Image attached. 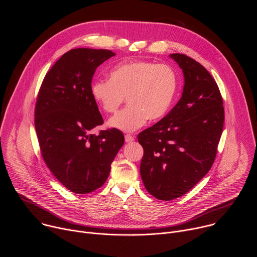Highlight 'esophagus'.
I'll return each mask as SVG.
<instances>
[{"mask_svg":"<svg viewBox=\"0 0 257 257\" xmlns=\"http://www.w3.org/2000/svg\"><path fill=\"white\" fill-rule=\"evenodd\" d=\"M125 141H126V142H132V141H134V136H132V135H130V134H126V135H125Z\"/></svg>","mask_w":257,"mask_h":257,"instance_id":"34e87169","label":"esophagus"}]
</instances>
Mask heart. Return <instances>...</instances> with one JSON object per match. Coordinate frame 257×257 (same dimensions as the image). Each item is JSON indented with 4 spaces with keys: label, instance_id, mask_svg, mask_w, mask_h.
Returning a JSON list of instances; mask_svg holds the SVG:
<instances>
[{
    "label": "heart",
    "instance_id": "heart-1",
    "mask_svg": "<svg viewBox=\"0 0 257 257\" xmlns=\"http://www.w3.org/2000/svg\"><path fill=\"white\" fill-rule=\"evenodd\" d=\"M177 89L178 76L172 67L135 61L114 67L109 79H95L90 94L101 111L108 114L115 113L126 96L128 104L107 125L132 132L149 119H163L173 105Z\"/></svg>",
    "mask_w": 257,
    "mask_h": 257
}]
</instances>
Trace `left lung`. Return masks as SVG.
<instances>
[{
	"label": "left lung",
	"mask_w": 257,
	"mask_h": 257,
	"mask_svg": "<svg viewBox=\"0 0 257 257\" xmlns=\"http://www.w3.org/2000/svg\"><path fill=\"white\" fill-rule=\"evenodd\" d=\"M184 76L182 96L154 126L138 134L140 175L154 197L187 193L210 170L224 127L223 98L209 72L183 54H171Z\"/></svg>",
	"instance_id": "8db88e82"
}]
</instances>
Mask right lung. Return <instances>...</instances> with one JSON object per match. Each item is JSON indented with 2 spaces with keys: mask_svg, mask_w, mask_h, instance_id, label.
<instances>
[{
  "mask_svg": "<svg viewBox=\"0 0 257 257\" xmlns=\"http://www.w3.org/2000/svg\"><path fill=\"white\" fill-rule=\"evenodd\" d=\"M116 54L74 49L47 73L35 105V130L42 156L56 179L70 191L85 194L106 181L124 144L118 129L90 131L103 123L90 94L96 68Z\"/></svg>",
  "mask_w": 257,
  "mask_h": 257,
  "instance_id": "1",
  "label": "right lung"
}]
</instances>
